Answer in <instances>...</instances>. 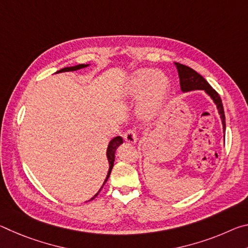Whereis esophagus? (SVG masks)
Wrapping results in <instances>:
<instances>
[{
    "mask_svg": "<svg viewBox=\"0 0 248 248\" xmlns=\"http://www.w3.org/2000/svg\"><path fill=\"white\" fill-rule=\"evenodd\" d=\"M124 141L128 142V143L134 144L138 141V133L134 129H130L127 132L124 133Z\"/></svg>",
    "mask_w": 248,
    "mask_h": 248,
    "instance_id": "1",
    "label": "esophagus"
}]
</instances>
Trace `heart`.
I'll list each match as a JSON object with an SVG mask.
<instances>
[{"instance_id":"obj_1","label":"heart","mask_w":248,"mask_h":248,"mask_svg":"<svg viewBox=\"0 0 248 248\" xmlns=\"http://www.w3.org/2000/svg\"><path fill=\"white\" fill-rule=\"evenodd\" d=\"M169 92L170 81L165 75L152 69H141L127 79L120 95L125 98H139L145 95L140 112L144 119H152L161 111Z\"/></svg>"}]
</instances>
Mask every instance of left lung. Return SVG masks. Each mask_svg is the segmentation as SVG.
<instances>
[{
    "label": "left lung",
    "mask_w": 248,
    "mask_h": 248,
    "mask_svg": "<svg viewBox=\"0 0 248 248\" xmlns=\"http://www.w3.org/2000/svg\"><path fill=\"white\" fill-rule=\"evenodd\" d=\"M175 66L177 68L178 71V77H179V83H180V90L184 93L190 91L196 90H202L207 93L210 97L212 98L213 102L217 105V110H219V115L222 120V125H223V132H225V116H224V109L223 105H222V100L220 98L219 94L210 86V84L205 81V79L201 77L199 73H197L195 70L187 65L180 64L175 62ZM225 137V133H224Z\"/></svg>",
    "instance_id": "8db88e82"
}]
</instances>
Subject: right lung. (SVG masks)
<instances>
[{"label":"right lung","mask_w":248,"mask_h":248,"mask_svg":"<svg viewBox=\"0 0 248 248\" xmlns=\"http://www.w3.org/2000/svg\"><path fill=\"white\" fill-rule=\"evenodd\" d=\"M86 66H89V64H78V65H75V66H69V68H63V69L57 71L56 73L70 72V71H77V70H79V69L86 68ZM123 142H124V141H123V138H121V137H116V138H114V139H112L110 142H109L108 148H107V158H108V162H109V170H108L107 177H106V179H105V182H104V184H103V186L105 185V183L107 182L109 175H110V173H111L112 167H114L116 150L118 149V146H119L121 143H123ZM103 186H102V188H103ZM102 188H100V189H102ZM100 189H99V191H100ZM99 191L93 197V198L90 199L89 201H91V200H93L94 198H96V197H97V195L99 194Z\"/></svg>","instance_id":"add662e5"}]
</instances>
